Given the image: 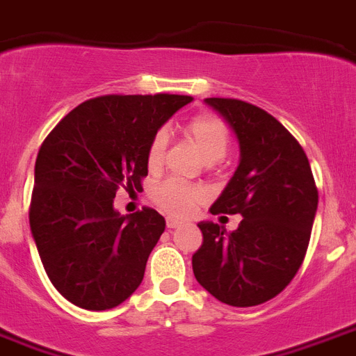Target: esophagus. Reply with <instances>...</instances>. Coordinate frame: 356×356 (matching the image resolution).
I'll return each mask as SVG.
<instances>
[{"mask_svg":"<svg viewBox=\"0 0 356 356\" xmlns=\"http://www.w3.org/2000/svg\"><path fill=\"white\" fill-rule=\"evenodd\" d=\"M165 223H167V229H176V227H180V225L184 223V221L176 220V218H171V216H169Z\"/></svg>","mask_w":356,"mask_h":356,"instance_id":"esophagus-1","label":"esophagus"}]
</instances>
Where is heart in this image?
<instances>
[{"label": "heart", "instance_id": "b5f03b06", "mask_svg": "<svg viewBox=\"0 0 356 356\" xmlns=\"http://www.w3.org/2000/svg\"><path fill=\"white\" fill-rule=\"evenodd\" d=\"M185 135L198 149L200 156L207 163L218 162L227 154L229 149V131L227 126L214 115H198L185 124ZM167 135L158 131L151 138L147 147V165L151 171H156L162 165L165 156ZM203 193L196 185L184 184L178 180H167L153 189V200L175 216H185L202 200Z\"/></svg>", "mask_w": 356, "mask_h": 356}]
</instances>
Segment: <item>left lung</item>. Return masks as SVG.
<instances>
[{
  "instance_id": "left-lung-1",
  "label": "left lung",
  "mask_w": 356,
  "mask_h": 356,
  "mask_svg": "<svg viewBox=\"0 0 356 356\" xmlns=\"http://www.w3.org/2000/svg\"><path fill=\"white\" fill-rule=\"evenodd\" d=\"M239 144V163L212 214H241L227 232L200 221L193 256L196 281L225 305L248 308L281 293L302 265L318 193L299 142L265 109L236 99H205Z\"/></svg>"
}]
</instances>
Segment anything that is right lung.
<instances>
[{"instance_id":"add662e5","label":"right lung","mask_w":356,"mask_h":356,"mask_svg":"<svg viewBox=\"0 0 356 356\" xmlns=\"http://www.w3.org/2000/svg\"><path fill=\"white\" fill-rule=\"evenodd\" d=\"M189 95H106L72 109L44 138L33 171L30 230L60 296L79 308L111 309L144 279L165 230L153 209L122 216L117 189H142L147 147Z\"/></svg>"}]
</instances>
